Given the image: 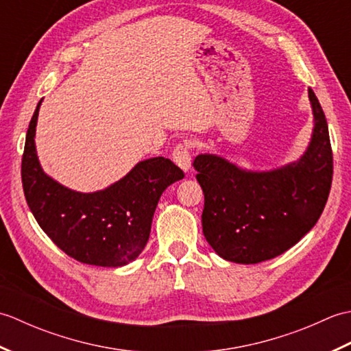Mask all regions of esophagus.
I'll use <instances>...</instances> for the list:
<instances>
[{
  "label": "esophagus",
  "instance_id": "1",
  "mask_svg": "<svg viewBox=\"0 0 351 351\" xmlns=\"http://www.w3.org/2000/svg\"><path fill=\"white\" fill-rule=\"evenodd\" d=\"M173 161L178 167H180L182 171H190L191 169V154H190V146L185 143H180L173 149Z\"/></svg>",
  "mask_w": 351,
  "mask_h": 351
}]
</instances>
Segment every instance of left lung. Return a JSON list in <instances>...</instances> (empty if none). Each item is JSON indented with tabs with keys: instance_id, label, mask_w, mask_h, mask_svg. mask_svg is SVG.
Instances as JSON below:
<instances>
[{
	"instance_id": "obj_1",
	"label": "left lung",
	"mask_w": 351,
	"mask_h": 351,
	"mask_svg": "<svg viewBox=\"0 0 351 351\" xmlns=\"http://www.w3.org/2000/svg\"><path fill=\"white\" fill-rule=\"evenodd\" d=\"M314 116L299 158L270 170H250L202 152L196 180L205 195L202 229L223 259L258 264L282 255L315 226L329 197L333 156L324 111L308 88Z\"/></svg>"
}]
</instances>
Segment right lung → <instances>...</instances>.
<instances>
[{
    "label": "right lung",
    "instance_id": "right-lung-1",
    "mask_svg": "<svg viewBox=\"0 0 351 351\" xmlns=\"http://www.w3.org/2000/svg\"><path fill=\"white\" fill-rule=\"evenodd\" d=\"M39 101L29 122L22 187L29 211L66 255L83 264L123 267L143 252L158 200L169 185L184 178L169 158L138 161L121 180L92 193L72 190L51 178L36 151Z\"/></svg>",
    "mask_w": 351,
    "mask_h": 351
}]
</instances>
